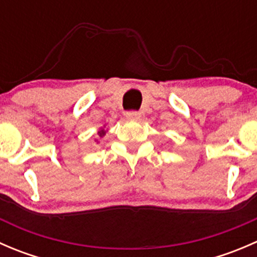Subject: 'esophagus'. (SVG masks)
Instances as JSON below:
<instances>
[{"label":"esophagus","instance_id":"esophagus-1","mask_svg":"<svg viewBox=\"0 0 257 257\" xmlns=\"http://www.w3.org/2000/svg\"><path fill=\"white\" fill-rule=\"evenodd\" d=\"M125 116L128 119H133V120H138V119H141V113L139 112H134V110H132V112H126L125 113Z\"/></svg>","mask_w":257,"mask_h":257}]
</instances>
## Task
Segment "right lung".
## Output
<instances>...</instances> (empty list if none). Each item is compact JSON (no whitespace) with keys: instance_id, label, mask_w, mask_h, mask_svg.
Wrapping results in <instances>:
<instances>
[{"instance_id":"obj_1","label":"right lung","mask_w":257,"mask_h":257,"mask_svg":"<svg viewBox=\"0 0 257 257\" xmlns=\"http://www.w3.org/2000/svg\"><path fill=\"white\" fill-rule=\"evenodd\" d=\"M105 133H107V131H105L104 128H100L99 132H98V137H99V138H103V137L105 136Z\"/></svg>"}]
</instances>
